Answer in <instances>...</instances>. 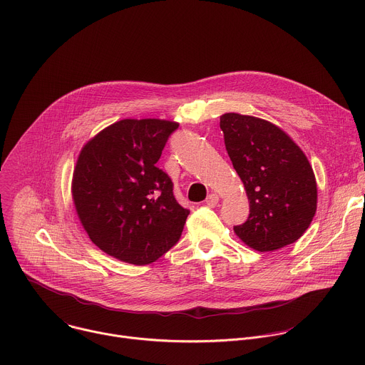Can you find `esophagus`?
<instances>
[{
  "mask_svg": "<svg viewBox=\"0 0 365 365\" xmlns=\"http://www.w3.org/2000/svg\"><path fill=\"white\" fill-rule=\"evenodd\" d=\"M217 203H219V196H217L216 193H210V195L207 196V199H206V205H207L209 207H215Z\"/></svg>",
  "mask_w": 365,
  "mask_h": 365,
  "instance_id": "34e87169",
  "label": "esophagus"
}]
</instances>
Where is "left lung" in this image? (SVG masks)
<instances>
[{"mask_svg": "<svg viewBox=\"0 0 365 365\" xmlns=\"http://www.w3.org/2000/svg\"><path fill=\"white\" fill-rule=\"evenodd\" d=\"M226 150L245 185L249 219L237 237L263 253L299 240L317 210V182L297 143L274 123L249 115L220 116Z\"/></svg>", "mask_w": 365, "mask_h": 365, "instance_id": "obj_1", "label": "left lung"}]
</instances>
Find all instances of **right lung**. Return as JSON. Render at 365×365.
Instances as JSON below:
<instances>
[{
	"label": "right lung",
	"mask_w": 365,
	"mask_h": 365,
	"mask_svg": "<svg viewBox=\"0 0 365 365\" xmlns=\"http://www.w3.org/2000/svg\"><path fill=\"white\" fill-rule=\"evenodd\" d=\"M178 126L165 119H122L88 140L78 156L76 215L93 245L120 262L150 264L180 239L189 210L156 166Z\"/></svg>",
	"instance_id": "obj_1"
}]
</instances>
